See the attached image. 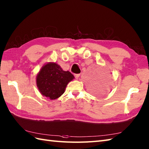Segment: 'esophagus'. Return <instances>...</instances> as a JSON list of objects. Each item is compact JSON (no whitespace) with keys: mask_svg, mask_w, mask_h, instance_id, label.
<instances>
[{"mask_svg":"<svg viewBox=\"0 0 149 149\" xmlns=\"http://www.w3.org/2000/svg\"><path fill=\"white\" fill-rule=\"evenodd\" d=\"M74 76H75V79H78L79 77L80 74H76L74 75Z\"/></svg>","mask_w":149,"mask_h":149,"instance_id":"esophagus-1","label":"esophagus"}]
</instances>
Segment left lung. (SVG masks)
I'll return each mask as SVG.
<instances>
[{
  "label": "left lung",
  "mask_w": 149,
  "mask_h": 149,
  "mask_svg": "<svg viewBox=\"0 0 149 149\" xmlns=\"http://www.w3.org/2000/svg\"><path fill=\"white\" fill-rule=\"evenodd\" d=\"M93 91L94 93L97 95H102L103 93H105V88L103 86H96L93 88Z\"/></svg>",
  "instance_id": "obj_1"
}]
</instances>
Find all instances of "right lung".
Wrapping results in <instances>:
<instances>
[{
	"label": "right lung",
	"mask_w": 149,
	"mask_h": 149,
	"mask_svg": "<svg viewBox=\"0 0 149 149\" xmlns=\"http://www.w3.org/2000/svg\"><path fill=\"white\" fill-rule=\"evenodd\" d=\"M74 78L69 71H63L58 64L49 63L43 66L38 74L36 84L43 95L54 100L63 94L66 85Z\"/></svg>",
	"instance_id": "right-lung-1"
}]
</instances>
